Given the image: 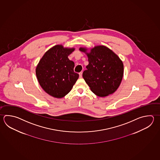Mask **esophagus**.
Here are the masks:
<instances>
[{
  "label": "esophagus",
  "instance_id": "obj_1",
  "mask_svg": "<svg viewBox=\"0 0 160 160\" xmlns=\"http://www.w3.org/2000/svg\"><path fill=\"white\" fill-rule=\"evenodd\" d=\"M82 72H81L79 73V78H82Z\"/></svg>",
  "mask_w": 160,
  "mask_h": 160
}]
</instances>
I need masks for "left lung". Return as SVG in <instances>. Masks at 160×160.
I'll return each mask as SVG.
<instances>
[{
	"label": "left lung",
	"mask_w": 160,
	"mask_h": 160,
	"mask_svg": "<svg viewBox=\"0 0 160 160\" xmlns=\"http://www.w3.org/2000/svg\"><path fill=\"white\" fill-rule=\"evenodd\" d=\"M86 52L89 64L82 73L85 81L97 96L106 97L114 93L120 85L123 75V64L113 51L104 46H98Z\"/></svg>",
	"instance_id": "8db88e82"
}]
</instances>
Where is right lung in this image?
Returning <instances> with one entry per match:
<instances>
[{
  "mask_svg": "<svg viewBox=\"0 0 160 160\" xmlns=\"http://www.w3.org/2000/svg\"><path fill=\"white\" fill-rule=\"evenodd\" d=\"M74 50L55 46L39 60L37 78L42 89L51 96L58 98L65 96L78 79V73L73 71L75 63L68 58Z\"/></svg>",
  "mask_w": 160,
  "mask_h": 160,
  "instance_id": "add662e5",
  "label": "right lung"
}]
</instances>
